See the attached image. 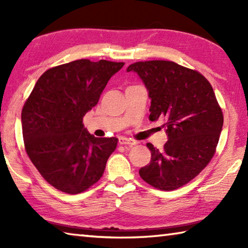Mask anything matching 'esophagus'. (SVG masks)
Wrapping results in <instances>:
<instances>
[{
    "label": "esophagus",
    "mask_w": 248,
    "mask_h": 248,
    "mask_svg": "<svg viewBox=\"0 0 248 248\" xmlns=\"http://www.w3.org/2000/svg\"><path fill=\"white\" fill-rule=\"evenodd\" d=\"M119 144L133 146V145H136V144H137V142H134L133 140L127 139V138H123V137H120V138H119Z\"/></svg>",
    "instance_id": "34e87169"
}]
</instances>
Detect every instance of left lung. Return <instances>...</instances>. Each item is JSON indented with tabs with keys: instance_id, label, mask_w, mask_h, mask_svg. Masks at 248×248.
<instances>
[{
	"instance_id": "1",
	"label": "left lung",
	"mask_w": 248,
	"mask_h": 248,
	"mask_svg": "<svg viewBox=\"0 0 248 248\" xmlns=\"http://www.w3.org/2000/svg\"><path fill=\"white\" fill-rule=\"evenodd\" d=\"M136 72L151 99V121L164 119V148L148 143L151 161L141 167V178L157 189L174 190L194 179L216 152L223 114L211 84L202 74L173 61L136 62Z\"/></svg>"
}]
</instances>
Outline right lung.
<instances>
[{"instance_id": "1", "label": "right lung", "mask_w": 248, "mask_h": 248, "mask_svg": "<svg viewBox=\"0 0 248 248\" xmlns=\"http://www.w3.org/2000/svg\"><path fill=\"white\" fill-rule=\"evenodd\" d=\"M124 62L87 59L46 71L22 110L25 149L40 175L56 189L79 194L102 177L117 138H96L83 117Z\"/></svg>"}]
</instances>
